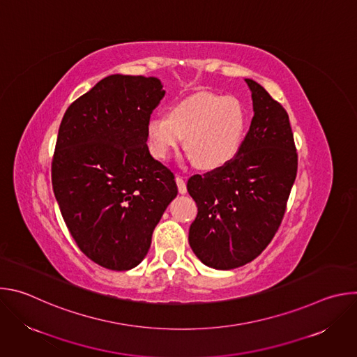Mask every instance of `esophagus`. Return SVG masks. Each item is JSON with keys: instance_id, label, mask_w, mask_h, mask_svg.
Listing matches in <instances>:
<instances>
[{"instance_id": "esophagus-1", "label": "esophagus", "mask_w": 357, "mask_h": 357, "mask_svg": "<svg viewBox=\"0 0 357 357\" xmlns=\"http://www.w3.org/2000/svg\"><path fill=\"white\" fill-rule=\"evenodd\" d=\"M175 181H176V185H178V190H179V193H186V182H185V179H183L182 176L176 175Z\"/></svg>"}]
</instances>
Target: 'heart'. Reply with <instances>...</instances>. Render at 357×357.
<instances>
[{
  "label": "heart",
  "mask_w": 357,
  "mask_h": 357,
  "mask_svg": "<svg viewBox=\"0 0 357 357\" xmlns=\"http://www.w3.org/2000/svg\"><path fill=\"white\" fill-rule=\"evenodd\" d=\"M247 124V110L236 97L199 93L174 106L169 116H152L146 123V144L152 157L168 160L185 138L195 164L216 169L234 158Z\"/></svg>",
  "instance_id": "heart-1"
}]
</instances>
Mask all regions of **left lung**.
Listing matches in <instances>:
<instances>
[{
	"mask_svg": "<svg viewBox=\"0 0 357 357\" xmlns=\"http://www.w3.org/2000/svg\"><path fill=\"white\" fill-rule=\"evenodd\" d=\"M245 83L254 116L238 152L226 165L190 176L186 185L197 206L190 248L216 270L241 267L270 244L298 169L288 113L257 82Z\"/></svg>",
	"mask_w": 357,
	"mask_h": 357,
	"instance_id": "left-lung-1",
	"label": "left lung"
}]
</instances>
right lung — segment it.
Returning a JSON list of instances; mask_svg holds the SVG:
<instances>
[{
  "mask_svg": "<svg viewBox=\"0 0 357 357\" xmlns=\"http://www.w3.org/2000/svg\"><path fill=\"white\" fill-rule=\"evenodd\" d=\"M164 96L157 77L112 75L75 100L59 127L55 197L77 247L109 270L144 260L178 195L174 174L146 145V123Z\"/></svg>",
  "mask_w": 357,
  "mask_h": 357,
  "instance_id": "right-lung-1",
  "label": "right lung"
}]
</instances>
